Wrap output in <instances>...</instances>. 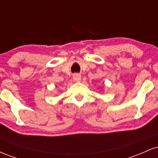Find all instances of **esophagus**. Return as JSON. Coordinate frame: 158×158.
I'll return each mask as SVG.
<instances>
[{
    "label": "esophagus",
    "instance_id": "34e87169",
    "mask_svg": "<svg viewBox=\"0 0 158 158\" xmlns=\"http://www.w3.org/2000/svg\"><path fill=\"white\" fill-rule=\"evenodd\" d=\"M73 78L74 81H76V82H79V81H80L81 79L80 74H78V73L74 74Z\"/></svg>",
    "mask_w": 158,
    "mask_h": 158
}]
</instances>
